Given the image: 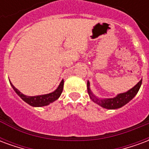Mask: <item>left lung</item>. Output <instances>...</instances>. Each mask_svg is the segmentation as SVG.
Listing matches in <instances>:
<instances>
[{"label": "left lung", "instance_id": "obj_1", "mask_svg": "<svg viewBox=\"0 0 149 149\" xmlns=\"http://www.w3.org/2000/svg\"><path fill=\"white\" fill-rule=\"evenodd\" d=\"M142 84V80L138 82L137 84L135 85L134 87L132 88L131 89L127 91L126 93H124L118 94L116 97L113 98H109V99H99L94 95L90 89V84L89 82H87V88H88V93L90 97V99L93 102H95L97 104H99L101 107H103L107 109H120L126 104L128 103L133 97L137 94L138 91L140 89V88Z\"/></svg>", "mask_w": 149, "mask_h": 149}]
</instances>
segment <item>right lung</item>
Instances as JSON below:
<instances>
[{"label": "right lung", "mask_w": 149, "mask_h": 149, "mask_svg": "<svg viewBox=\"0 0 149 149\" xmlns=\"http://www.w3.org/2000/svg\"><path fill=\"white\" fill-rule=\"evenodd\" d=\"M12 87L14 89V91L17 93L19 97H21L22 100H24V102L29 104V105L33 107H42L45 106V105H49V104L52 103L53 101L57 100L61 94L62 91H63V88H64V80H62L61 84H59L58 88L56 89L54 92H52L51 93L45 94V95H40V96H34V97H29V96H25L23 93H21L20 91L18 90L17 88L13 85L11 82Z\"/></svg>", "instance_id": "obj_1"}]
</instances>
